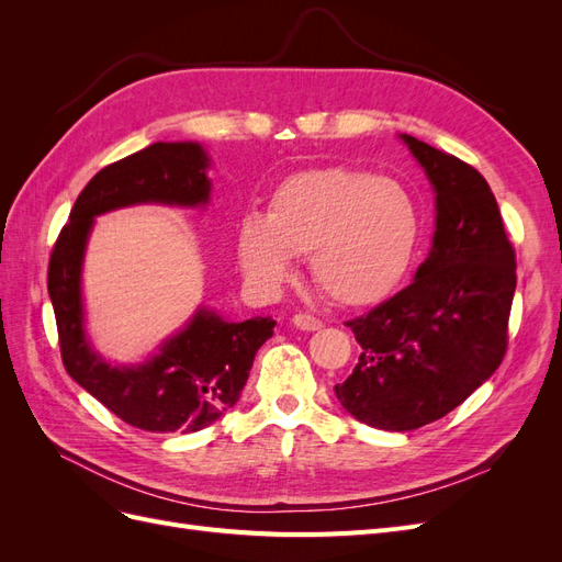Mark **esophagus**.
Instances as JSON below:
<instances>
[{"label": "esophagus", "mask_w": 562, "mask_h": 562, "mask_svg": "<svg viewBox=\"0 0 562 562\" xmlns=\"http://www.w3.org/2000/svg\"><path fill=\"white\" fill-rule=\"evenodd\" d=\"M293 323L300 328V330H318L323 326V321L316 318L314 314H307V312H300L293 316Z\"/></svg>", "instance_id": "34e87169"}]
</instances>
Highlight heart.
<instances>
[{
	"label": "heart",
	"mask_w": 562,
	"mask_h": 562,
	"mask_svg": "<svg viewBox=\"0 0 562 562\" xmlns=\"http://www.w3.org/2000/svg\"><path fill=\"white\" fill-rule=\"evenodd\" d=\"M417 239V203L401 182L330 166L285 178L265 217L241 220L236 252L260 285H279L293 255H310L323 295L342 307H368L401 283Z\"/></svg>",
	"instance_id": "obj_1"
}]
</instances>
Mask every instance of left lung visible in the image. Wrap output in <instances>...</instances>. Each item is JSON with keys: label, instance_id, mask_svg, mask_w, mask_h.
<instances>
[{"label": "left lung", "instance_id": "left-lung-1", "mask_svg": "<svg viewBox=\"0 0 562 562\" xmlns=\"http://www.w3.org/2000/svg\"><path fill=\"white\" fill-rule=\"evenodd\" d=\"M436 190V234L415 281L347 321L359 363L335 386L368 427L411 431L452 413L504 359L516 250L497 199L467 161L403 135Z\"/></svg>", "mask_w": 562, "mask_h": 562}]
</instances>
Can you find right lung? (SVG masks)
<instances>
[{
	"mask_svg": "<svg viewBox=\"0 0 562 562\" xmlns=\"http://www.w3.org/2000/svg\"><path fill=\"white\" fill-rule=\"evenodd\" d=\"M206 166L196 143H155L105 166L77 196L48 258L46 285L67 375L143 431L192 434L225 415L241 396L255 353L277 326L271 316L227 323L201 310L159 356L138 368L108 366L83 337L79 271L93 215L145 201L206 203Z\"/></svg>",
	"mask_w": 562,
	"mask_h": 562,
	"instance_id": "obj_1",
	"label": "right lung"
}]
</instances>
